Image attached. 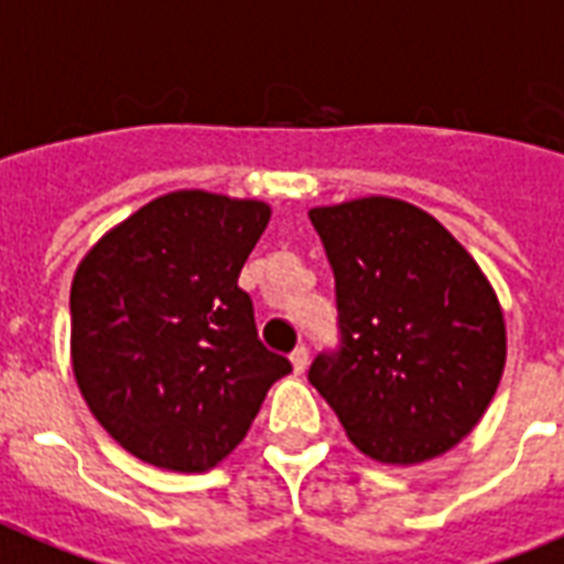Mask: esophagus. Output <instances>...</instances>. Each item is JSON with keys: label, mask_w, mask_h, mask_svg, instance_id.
Returning a JSON list of instances; mask_svg holds the SVG:
<instances>
[{"label": "esophagus", "mask_w": 564, "mask_h": 564, "mask_svg": "<svg viewBox=\"0 0 564 564\" xmlns=\"http://www.w3.org/2000/svg\"><path fill=\"white\" fill-rule=\"evenodd\" d=\"M291 367H294L297 376L306 372V367H310V348H306V345H297V348L291 351Z\"/></svg>", "instance_id": "obj_1"}]
</instances>
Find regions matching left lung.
<instances>
[{
  "instance_id": "obj_1",
  "label": "left lung",
  "mask_w": 564,
  "mask_h": 564,
  "mask_svg": "<svg viewBox=\"0 0 564 564\" xmlns=\"http://www.w3.org/2000/svg\"><path fill=\"white\" fill-rule=\"evenodd\" d=\"M343 324V351L310 369L351 445L417 466L459 445L490 409L508 330L499 294L466 246L409 200L312 207Z\"/></svg>"
}]
</instances>
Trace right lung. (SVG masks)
<instances>
[{
	"label": "right lung",
	"mask_w": 564,
	"mask_h": 564,
	"mask_svg": "<svg viewBox=\"0 0 564 564\" xmlns=\"http://www.w3.org/2000/svg\"><path fill=\"white\" fill-rule=\"evenodd\" d=\"M270 204L180 188L134 209L72 279V369L89 412L131 456L209 471L291 372L237 285Z\"/></svg>",
	"instance_id": "obj_1"
}]
</instances>
